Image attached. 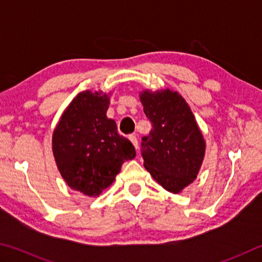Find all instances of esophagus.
<instances>
[{
    "mask_svg": "<svg viewBox=\"0 0 262 262\" xmlns=\"http://www.w3.org/2000/svg\"><path fill=\"white\" fill-rule=\"evenodd\" d=\"M129 140H130V142L133 143V145H134V147H135V149L136 150L139 149V142H137V139H136V136L134 134L129 135Z\"/></svg>",
    "mask_w": 262,
    "mask_h": 262,
    "instance_id": "34e87169",
    "label": "esophagus"
}]
</instances>
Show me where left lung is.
Masks as SVG:
<instances>
[{"label":"left lung","instance_id":"left-lung-1","mask_svg":"<svg viewBox=\"0 0 262 262\" xmlns=\"http://www.w3.org/2000/svg\"><path fill=\"white\" fill-rule=\"evenodd\" d=\"M141 103L152 125L142 137L143 165L163 188L180 193L196 178L206 142L188 104L177 91L144 90Z\"/></svg>","mask_w":262,"mask_h":262}]
</instances>
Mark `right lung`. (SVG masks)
<instances>
[{
    "instance_id": "obj_1",
    "label": "right lung",
    "mask_w": 262,
    "mask_h": 262,
    "mask_svg": "<svg viewBox=\"0 0 262 262\" xmlns=\"http://www.w3.org/2000/svg\"><path fill=\"white\" fill-rule=\"evenodd\" d=\"M107 95L83 91L68 105L53 133V154L70 188L99 196L112 185L122 164L136 156L129 140L119 135L117 123L106 117Z\"/></svg>"
}]
</instances>
